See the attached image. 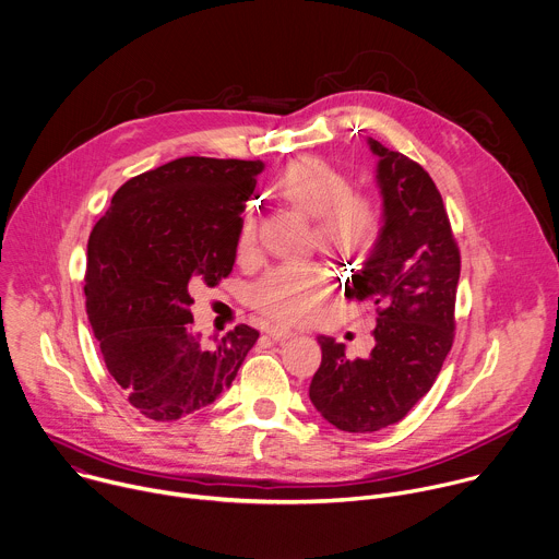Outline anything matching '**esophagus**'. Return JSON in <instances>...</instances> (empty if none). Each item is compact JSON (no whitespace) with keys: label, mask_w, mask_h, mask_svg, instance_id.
Masks as SVG:
<instances>
[{"label":"esophagus","mask_w":559,"mask_h":559,"mask_svg":"<svg viewBox=\"0 0 559 559\" xmlns=\"http://www.w3.org/2000/svg\"><path fill=\"white\" fill-rule=\"evenodd\" d=\"M266 334L269 337L273 340V342H286V340H290V337H295V332L293 330H288V328H282V325H271L269 330H266Z\"/></svg>","instance_id":"esophagus-1"}]
</instances>
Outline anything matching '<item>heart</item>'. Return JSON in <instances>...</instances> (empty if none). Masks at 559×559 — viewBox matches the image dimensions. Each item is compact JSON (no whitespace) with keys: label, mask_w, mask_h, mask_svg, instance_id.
Masks as SVG:
<instances>
[{"label":"heart","mask_w":559,"mask_h":559,"mask_svg":"<svg viewBox=\"0 0 559 559\" xmlns=\"http://www.w3.org/2000/svg\"><path fill=\"white\" fill-rule=\"evenodd\" d=\"M277 193L286 204L314 219L312 245L334 258L361 260L381 238L383 211L377 198L353 191V180L323 158L306 156L290 163L277 182ZM255 242L258 225L249 215L240 229L238 253L249 258ZM328 290V269L306 262L269 271L253 286L251 297L269 319L299 323L312 317Z\"/></svg>","instance_id":"obj_1"}]
</instances>
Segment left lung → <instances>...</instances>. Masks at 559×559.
Listing matches in <instances>:
<instances>
[{
	"instance_id": "8db88e82",
	"label": "left lung",
	"mask_w": 559,
	"mask_h": 559,
	"mask_svg": "<svg viewBox=\"0 0 559 559\" xmlns=\"http://www.w3.org/2000/svg\"><path fill=\"white\" fill-rule=\"evenodd\" d=\"M368 143L379 156L383 231L346 297L377 306L374 348L348 359L344 344L321 334V366L308 390L328 423L353 433L399 423L429 392L454 344L461 277V251L429 174L401 152Z\"/></svg>"
}]
</instances>
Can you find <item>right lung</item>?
<instances>
[{
  "mask_svg": "<svg viewBox=\"0 0 559 559\" xmlns=\"http://www.w3.org/2000/svg\"><path fill=\"white\" fill-rule=\"evenodd\" d=\"M260 160L185 156L130 178L87 240L85 310L130 405L171 423L225 392L260 332L215 344L193 330V293L229 277Z\"/></svg>",
  "mask_w": 559,
  "mask_h": 559,
  "instance_id": "obj_1",
  "label": "right lung"
}]
</instances>
